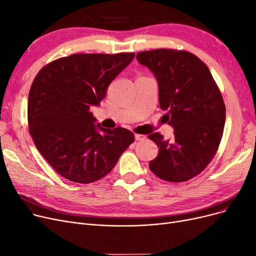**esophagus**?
<instances>
[{
  "instance_id": "esophagus-1",
  "label": "esophagus",
  "mask_w": 256,
  "mask_h": 256,
  "mask_svg": "<svg viewBox=\"0 0 256 256\" xmlns=\"http://www.w3.org/2000/svg\"><path fill=\"white\" fill-rule=\"evenodd\" d=\"M145 138H146V136H144V134H136V140H144Z\"/></svg>"
}]
</instances>
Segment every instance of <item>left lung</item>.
I'll use <instances>...</instances> for the list:
<instances>
[{
  "label": "left lung",
  "instance_id": "left-lung-1",
  "mask_svg": "<svg viewBox=\"0 0 256 256\" xmlns=\"http://www.w3.org/2000/svg\"><path fill=\"white\" fill-rule=\"evenodd\" d=\"M140 64L154 74L158 100L165 118L174 128L173 138L158 132L148 138L158 147L149 162L160 178L187 182L205 169L222 140L226 107L207 65L186 50L154 49L136 54Z\"/></svg>",
  "mask_w": 256,
  "mask_h": 256
}]
</instances>
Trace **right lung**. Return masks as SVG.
Listing matches in <instances>:
<instances>
[{"instance_id":"obj_1","label":"right lung","mask_w":256,"mask_h":256,"mask_svg":"<svg viewBox=\"0 0 256 256\" xmlns=\"http://www.w3.org/2000/svg\"><path fill=\"white\" fill-rule=\"evenodd\" d=\"M136 54H76L45 65L28 96V127L36 149L60 176L80 184L104 178L134 142L128 129L94 125L91 106Z\"/></svg>"}]
</instances>
